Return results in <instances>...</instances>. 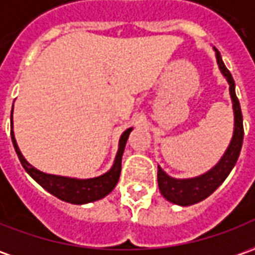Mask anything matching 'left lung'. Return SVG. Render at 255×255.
Masks as SVG:
<instances>
[{
  "mask_svg": "<svg viewBox=\"0 0 255 255\" xmlns=\"http://www.w3.org/2000/svg\"><path fill=\"white\" fill-rule=\"evenodd\" d=\"M214 51H215L219 71L229 84V94H231L232 108H233V134H232L231 143L225 150L221 159L210 171L204 172L198 176L187 179L172 178L158 165V187H159L161 194L172 204L182 205V207L197 204L200 201H203L224 183V180L228 178V175L231 173L236 164L240 150H242V144H243V136H245L243 117H242L240 104H239L236 91H235V80L232 77L231 72L226 69L219 51L215 47H214Z\"/></svg>",
  "mask_w": 255,
  "mask_h": 255,
  "instance_id": "obj_1",
  "label": "left lung"
}]
</instances>
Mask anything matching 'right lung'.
Listing matches in <instances>:
<instances>
[{"instance_id": "obj_1", "label": "right lung", "mask_w": 255, "mask_h": 255, "mask_svg": "<svg viewBox=\"0 0 255 255\" xmlns=\"http://www.w3.org/2000/svg\"><path fill=\"white\" fill-rule=\"evenodd\" d=\"M12 114H13V107H12ZM133 128H129L121 134L119 138V144H118V151L114 164L111 166L110 171H107L100 176L89 179H77L71 178V176H61V175H51L45 172L40 171L34 168L33 165L23 157V154L20 152L17 147L15 133H13V119L10 115V137L12 143L16 151L17 158L20 161V164L24 168V171L30 175L31 178L36 180L37 183L43 187L44 190H47L50 194L55 196L59 200H62L65 203H71V204H87L104 198L108 196L111 191L115 189L119 176H121V168H122V155H124L125 145L129 138L130 131Z\"/></svg>"}]
</instances>
